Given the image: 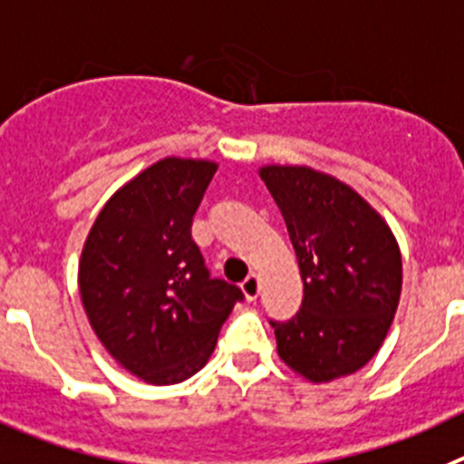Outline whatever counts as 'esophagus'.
Segmentation results:
<instances>
[{
	"label": "esophagus",
	"instance_id": "obj_1",
	"mask_svg": "<svg viewBox=\"0 0 464 464\" xmlns=\"http://www.w3.org/2000/svg\"><path fill=\"white\" fill-rule=\"evenodd\" d=\"M240 286H242V294L247 295V300H256L258 289H261V286H258L256 275H249V277H245V282H242Z\"/></svg>",
	"mask_w": 464,
	"mask_h": 464
}]
</instances>
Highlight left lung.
Returning <instances> with one entry per match:
<instances>
[{
	"label": "left lung",
	"mask_w": 464,
	"mask_h": 464,
	"mask_svg": "<svg viewBox=\"0 0 464 464\" xmlns=\"http://www.w3.org/2000/svg\"><path fill=\"white\" fill-rule=\"evenodd\" d=\"M284 217L303 279V303L273 321L277 353L314 383L346 377L379 352L402 291L393 233L365 198L307 166L258 170Z\"/></svg>",
	"instance_id": "left-lung-1"
}]
</instances>
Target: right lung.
I'll return each instance as SVG.
<instances>
[{"instance_id":"1","label":"right lung","mask_w":464,"mask_h":464,"mask_svg":"<svg viewBox=\"0 0 464 464\" xmlns=\"http://www.w3.org/2000/svg\"><path fill=\"white\" fill-rule=\"evenodd\" d=\"M217 164L166 157L111 196L78 270L87 319L115 361L154 386L206 365L245 295L210 277L191 222Z\"/></svg>"}]
</instances>
